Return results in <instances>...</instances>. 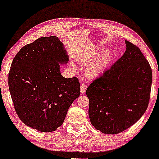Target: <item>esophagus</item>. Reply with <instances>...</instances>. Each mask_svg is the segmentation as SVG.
I'll return each instance as SVG.
<instances>
[{"instance_id": "obj_1", "label": "esophagus", "mask_w": 159, "mask_h": 159, "mask_svg": "<svg viewBox=\"0 0 159 159\" xmlns=\"http://www.w3.org/2000/svg\"><path fill=\"white\" fill-rule=\"evenodd\" d=\"M87 90V85L84 84H82L81 85H80V92L82 94V93H85V91Z\"/></svg>"}]
</instances>
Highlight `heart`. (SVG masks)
Masks as SVG:
<instances>
[{"label": "heart", "instance_id": "heart-1", "mask_svg": "<svg viewBox=\"0 0 159 159\" xmlns=\"http://www.w3.org/2000/svg\"><path fill=\"white\" fill-rule=\"evenodd\" d=\"M113 53L111 51H105L101 53L99 48H95L88 56L79 58V63L81 65H87L94 59L84 69V76L89 80H95L99 77L107 68L112 59ZM73 66V65H72Z\"/></svg>", "mask_w": 159, "mask_h": 159}]
</instances>
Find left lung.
<instances>
[{
	"instance_id": "8db88e82",
	"label": "left lung",
	"mask_w": 159,
	"mask_h": 159,
	"mask_svg": "<svg viewBox=\"0 0 159 159\" xmlns=\"http://www.w3.org/2000/svg\"><path fill=\"white\" fill-rule=\"evenodd\" d=\"M124 55L86 90L88 114L95 129L118 134L133 125L146 111L152 70L138 47L125 40Z\"/></svg>"
}]
</instances>
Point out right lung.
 <instances>
[{"instance_id": "add662e5", "label": "right lung", "mask_w": 159, "mask_h": 159, "mask_svg": "<svg viewBox=\"0 0 159 159\" xmlns=\"http://www.w3.org/2000/svg\"><path fill=\"white\" fill-rule=\"evenodd\" d=\"M69 61L57 37L38 38L26 45L13 60L8 87L19 119L40 132L56 130L69 107L80 95L77 77L65 78L60 65Z\"/></svg>"}]
</instances>
